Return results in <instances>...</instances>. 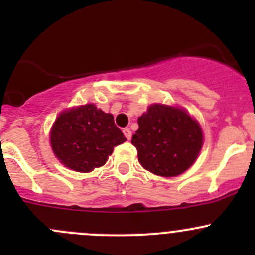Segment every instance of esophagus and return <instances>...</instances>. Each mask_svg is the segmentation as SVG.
I'll return each instance as SVG.
<instances>
[{"mask_svg": "<svg viewBox=\"0 0 255 255\" xmlns=\"http://www.w3.org/2000/svg\"><path fill=\"white\" fill-rule=\"evenodd\" d=\"M123 134H125V137L127 138L128 140H130V138H132V130H130L129 128H125V129H123Z\"/></svg>", "mask_w": 255, "mask_h": 255, "instance_id": "obj_1", "label": "esophagus"}]
</instances>
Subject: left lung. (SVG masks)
<instances>
[{
	"label": "left lung",
	"instance_id": "8db88e82",
	"mask_svg": "<svg viewBox=\"0 0 255 255\" xmlns=\"http://www.w3.org/2000/svg\"><path fill=\"white\" fill-rule=\"evenodd\" d=\"M138 125L132 144L140 165L150 173L177 176L199 156L204 144L202 129L185 110L154 104L138 118Z\"/></svg>",
	"mask_w": 255,
	"mask_h": 255
}]
</instances>
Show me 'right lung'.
I'll return each mask as SVG.
<instances>
[{"mask_svg":"<svg viewBox=\"0 0 255 255\" xmlns=\"http://www.w3.org/2000/svg\"><path fill=\"white\" fill-rule=\"evenodd\" d=\"M111 113L87 104L61 112L50 130L54 154L63 165L90 173L105 165L113 148L126 142Z\"/></svg>","mask_w":255,"mask_h":255,"instance_id":"obj_1","label":"right lung"}]
</instances>
